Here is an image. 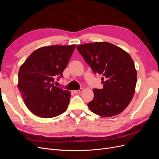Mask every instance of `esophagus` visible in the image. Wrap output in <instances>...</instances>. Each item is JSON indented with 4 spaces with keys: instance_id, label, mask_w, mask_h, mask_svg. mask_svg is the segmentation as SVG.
Instances as JSON below:
<instances>
[{
    "instance_id": "esophagus-1",
    "label": "esophagus",
    "mask_w": 159,
    "mask_h": 159,
    "mask_svg": "<svg viewBox=\"0 0 159 159\" xmlns=\"http://www.w3.org/2000/svg\"><path fill=\"white\" fill-rule=\"evenodd\" d=\"M83 90H84V89H83V88H81V89H80L79 90H75V91H74V93H76V94L80 93L81 92H82Z\"/></svg>"
}]
</instances>
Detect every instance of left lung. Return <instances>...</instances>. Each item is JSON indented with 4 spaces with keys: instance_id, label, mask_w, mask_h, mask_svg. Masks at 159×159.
Segmentation results:
<instances>
[{
    "instance_id": "left-lung-1",
    "label": "left lung",
    "mask_w": 159,
    "mask_h": 159,
    "mask_svg": "<svg viewBox=\"0 0 159 159\" xmlns=\"http://www.w3.org/2000/svg\"><path fill=\"white\" fill-rule=\"evenodd\" d=\"M77 50L95 74L102 75L103 89H94L89 109L99 116L112 117L121 113L135 91L137 70L130 55L109 42L78 45Z\"/></svg>"
}]
</instances>
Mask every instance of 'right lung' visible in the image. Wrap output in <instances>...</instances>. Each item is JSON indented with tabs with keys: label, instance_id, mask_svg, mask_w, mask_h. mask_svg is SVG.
<instances>
[{
	"label": "right lung",
	"instance_id": "1",
	"mask_svg": "<svg viewBox=\"0 0 159 159\" xmlns=\"http://www.w3.org/2000/svg\"><path fill=\"white\" fill-rule=\"evenodd\" d=\"M53 45L34 51L20 66L18 88L32 113L42 118H52L68 108L71 93L54 86V78L63 76L75 48Z\"/></svg>",
	"mask_w": 159,
	"mask_h": 159
}]
</instances>
